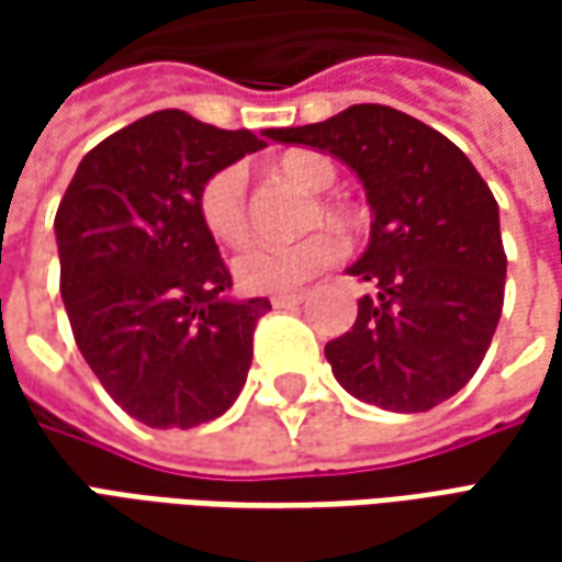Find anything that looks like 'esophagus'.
Wrapping results in <instances>:
<instances>
[{"mask_svg": "<svg viewBox=\"0 0 562 562\" xmlns=\"http://www.w3.org/2000/svg\"><path fill=\"white\" fill-rule=\"evenodd\" d=\"M304 301V294L301 292H285V294H273L270 297V304L277 306V310H289V306H297Z\"/></svg>", "mask_w": 562, "mask_h": 562, "instance_id": "1", "label": "esophagus"}]
</instances>
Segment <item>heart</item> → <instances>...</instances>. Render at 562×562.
<instances>
[{"instance_id": "1", "label": "heart", "mask_w": 562, "mask_h": 562, "mask_svg": "<svg viewBox=\"0 0 562 562\" xmlns=\"http://www.w3.org/2000/svg\"><path fill=\"white\" fill-rule=\"evenodd\" d=\"M277 171L289 177L306 192H325L337 180V168L328 156L313 149H294L277 161ZM198 216L204 222L210 237L220 244H244L249 234V210H246V177L237 165L210 173L198 192ZM340 222L342 210L337 201L318 195L316 204L306 210V225L318 222ZM342 258V244L337 234L310 232L292 244H252L234 258V280L244 292L282 294L301 289L304 282L318 277L322 270L337 265Z\"/></svg>"}]
</instances>
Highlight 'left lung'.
Instances as JSON below:
<instances>
[{"instance_id": "8db88e82", "label": "left lung", "mask_w": 562, "mask_h": 562, "mask_svg": "<svg viewBox=\"0 0 562 562\" xmlns=\"http://www.w3.org/2000/svg\"><path fill=\"white\" fill-rule=\"evenodd\" d=\"M268 135L346 161L373 210L370 246L349 273L376 294L325 346L337 382L391 413L458 394L494 340L506 289L499 207L482 173L442 132L389 104Z\"/></svg>"}]
</instances>
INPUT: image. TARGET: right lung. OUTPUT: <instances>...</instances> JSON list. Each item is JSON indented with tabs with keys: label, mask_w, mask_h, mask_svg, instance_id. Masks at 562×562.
<instances>
[{
	"label": "right lung",
	"mask_w": 562,
	"mask_h": 562,
	"mask_svg": "<svg viewBox=\"0 0 562 562\" xmlns=\"http://www.w3.org/2000/svg\"><path fill=\"white\" fill-rule=\"evenodd\" d=\"M261 147L246 128L156 111L92 147L59 201V292L75 342L147 427L213 422L244 389L270 301L225 297L232 273L198 216V192Z\"/></svg>",
	"instance_id": "obj_1"
}]
</instances>
